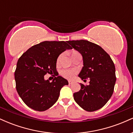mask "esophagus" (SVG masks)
Here are the masks:
<instances>
[{"mask_svg": "<svg viewBox=\"0 0 133 133\" xmlns=\"http://www.w3.org/2000/svg\"><path fill=\"white\" fill-rule=\"evenodd\" d=\"M68 82H69V84H72L74 83V82L72 81H69Z\"/></svg>", "mask_w": 133, "mask_h": 133, "instance_id": "1", "label": "esophagus"}]
</instances>
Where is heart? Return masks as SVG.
I'll list each match as a JSON object with an SVG mask.
<instances>
[{
  "label": "heart",
  "instance_id": "1",
  "mask_svg": "<svg viewBox=\"0 0 133 133\" xmlns=\"http://www.w3.org/2000/svg\"><path fill=\"white\" fill-rule=\"evenodd\" d=\"M77 72V70L76 69H65L62 70L61 75L65 78L71 79L74 77V75Z\"/></svg>",
  "mask_w": 133,
  "mask_h": 133
}]
</instances>
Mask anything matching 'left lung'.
Listing matches in <instances>:
<instances>
[{
	"mask_svg": "<svg viewBox=\"0 0 133 133\" xmlns=\"http://www.w3.org/2000/svg\"><path fill=\"white\" fill-rule=\"evenodd\" d=\"M68 43L82 55L83 67L78 76L89 77V85L80 83L81 89L74 93L79 106L87 111H97L106 104L114 91L116 77L115 66L109 55L97 44L86 40L69 41Z\"/></svg>",
	"mask_w": 133,
	"mask_h": 133,
	"instance_id": "left-lung-1",
	"label": "left lung"
}]
</instances>
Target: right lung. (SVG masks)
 Masks as SVG:
<instances>
[{
  "instance_id": "obj_1",
  "label": "right lung",
  "mask_w": 133,
  "mask_h": 133,
  "mask_svg": "<svg viewBox=\"0 0 133 133\" xmlns=\"http://www.w3.org/2000/svg\"><path fill=\"white\" fill-rule=\"evenodd\" d=\"M68 41H44L33 45L18 60L15 71L16 89L24 103L34 110L44 111L56 103L68 80L56 76L52 81L44 76L56 73L59 56L72 47Z\"/></svg>"
}]
</instances>
